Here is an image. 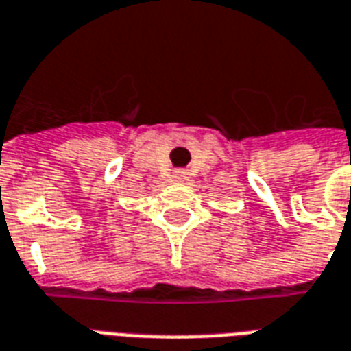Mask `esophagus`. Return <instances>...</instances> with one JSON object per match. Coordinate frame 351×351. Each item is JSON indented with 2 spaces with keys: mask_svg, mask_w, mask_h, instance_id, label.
<instances>
[{
  "mask_svg": "<svg viewBox=\"0 0 351 351\" xmlns=\"http://www.w3.org/2000/svg\"><path fill=\"white\" fill-rule=\"evenodd\" d=\"M176 178H178V180L186 178V173H184V171H178V173H176Z\"/></svg>",
  "mask_w": 351,
  "mask_h": 351,
  "instance_id": "34e87169",
  "label": "esophagus"
}]
</instances>
